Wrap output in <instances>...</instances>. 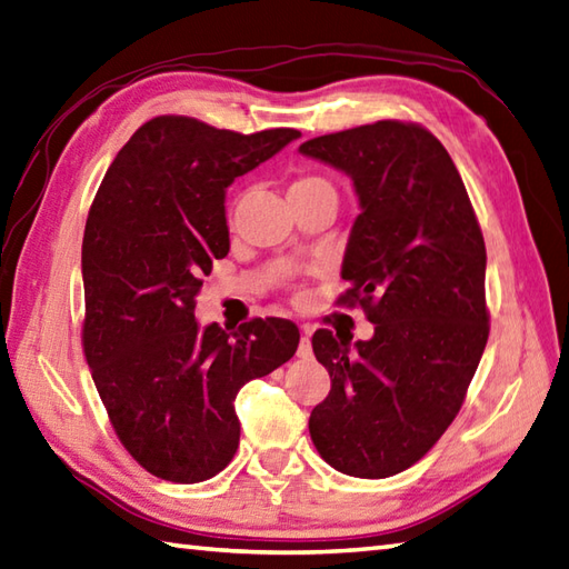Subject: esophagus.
Here are the masks:
<instances>
[{
  "label": "esophagus",
  "mask_w": 569,
  "mask_h": 569,
  "mask_svg": "<svg viewBox=\"0 0 569 569\" xmlns=\"http://www.w3.org/2000/svg\"><path fill=\"white\" fill-rule=\"evenodd\" d=\"M297 356H299V358H311V328H309V326L301 328V338H299Z\"/></svg>",
  "instance_id": "obj_1"
}]
</instances>
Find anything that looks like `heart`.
Wrapping results in <instances>:
<instances>
[{
  "label": "heart",
  "mask_w": 569,
  "mask_h": 569,
  "mask_svg": "<svg viewBox=\"0 0 569 569\" xmlns=\"http://www.w3.org/2000/svg\"><path fill=\"white\" fill-rule=\"evenodd\" d=\"M309 192H333V187L321 174H299V178L289 184V197L295 194H309Z\"/></svg>",
  "instance_id": "obj_1"
}]
</instances>
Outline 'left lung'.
<instances>
[{"label": "left lung", "mask_w": 569, "mask_h": 569, "mask_svg": "<svg viewBox=\"0 0 569 569\" xmlns=\"http://www.w3.org/2000/svg\"><path fill=\"white\" fill-rule=\"evenodd\" d=\"M299 153L343 170L360 213L340 305H360L370 340L319 328L331 391L309 416L338 472L382 479L419 462L456 419L489 338L487 250L456 162L419 123L377 121L311 138Z\"/></svg>", "instance_id": "obj_1"}]
</instances>
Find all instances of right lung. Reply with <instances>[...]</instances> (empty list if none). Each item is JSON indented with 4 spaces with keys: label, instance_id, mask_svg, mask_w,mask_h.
I'll use <instances>...</instances> for the list:
<instances>
[{
    "label": "right lung",
    "instance_id": "obj_1",
    "mask_svg": "<svg viewBox=\"0 0 569 569\" xmlns=\"http://www.w3.org/2000/svg\"><path fill=\"white\" fill-rule=\"evenodd\" d=\"M299 136L156 117L119 150L92 201L82 238L84 358L123 448L168 482H204L231 462L238 389L299 346L287 319H252L233 333L194 319L201 277L229 256L226 187Z\"/></svg>",
    "mask_w": 569,
    "mask_h": 569
}]
</instances>
